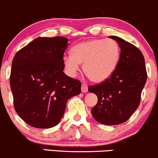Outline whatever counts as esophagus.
<instances>
[{
    "label": "esophagus",
    "mask_w": 158,
    "mask_h": 158,
    "mask_svg": "<svg viewBox=\"0 0 158 158\" xmlns=\"http://www.w3.org/2000/svg\"><path fill=\"white\" fill-rule=\"evenodd\" d=\"M81 91H82V93H86V92L88 91L87 84H83L82 85H81Z\"/></svg>",
    "instance_id": "1"
}]
</instances>
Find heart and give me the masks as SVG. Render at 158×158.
<instances>
[{
	"mask_svg": "<svg viewBox=\"0 0 158 158\" xmlns=\"http://www.w3.org/2000/svg\"><path fill=\"white\" fill-rule=\"evenodd\" d=\"M121 49L114 40L95 39L81 42L63 57V64L70 75L84 64V72L90 81L100 83L109 78L117 68Z\"/></svg>",
	"mask_w": 158,
	"mask_h": 158,
	"instance_id": "heart-1",
	"label": "heart"
}]
</instances>
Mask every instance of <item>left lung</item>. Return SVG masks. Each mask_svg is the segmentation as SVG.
Segmentation results:
<instances>
[{"label":"left lung","instance_id":"1","mask_svg":"<svg viewBox=\"0 0 158 158\" xmlns=\"http://www.w3.org/2000/svg\"><path fill=\"white\" fill-rule=\"evenodd\" d=\"M109 38L116 40L121 49L117 68L109 78L90 85L88 90L98 97L91 110L94 118L101 124L115 125L126 122L137 109L147 72L139 48L118 36Z\"/></svg>","mask_w":158,"mask_h":158}]
</instances>
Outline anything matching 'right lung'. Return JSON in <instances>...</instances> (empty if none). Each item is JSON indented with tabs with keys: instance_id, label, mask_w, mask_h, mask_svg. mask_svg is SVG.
I'll return each instance as SVG.
<instances>
[{
	"instance_id": "add662e5",
	"label": "right lung",
	"mask_w": 158,
	"mask_h": 158,
	"mask_svg": "<svg viewBox=\"0 0 158 158\" xmlns=\"http://www.w3.org/2000/svg\"><path fill=\"white\" fill-rule=\"evenodd\" d=\"M66 38L39 37L14 56L10 86L14 108L29 125L50 128L59 123L66 103L81 93V83L63 72Z\"/></svg>"
}]
</instances>
